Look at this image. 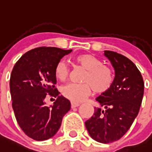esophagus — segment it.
Here are the masks:
<instances>
[{"mask_svg":"<svg viewBox=\"0 0 152 152\" xmlns=\"http://www.w3.org/2000/svg\"><path fill=\"white\" fill-rule=\"evenodd\" d=\"M79 103H76V102H71V108H76V107L79 106Z\"/></svg>","mask_w":152,"mask_h":152,"instance_id":"34e87169","label":"esophagus"}]
</instances>
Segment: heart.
<instances>
[{"label":"heart","instance_id":"obj_1","mask_svg":"<svg viewBox=\"0 0 152 152\" xmlns=\"http://www.w3.org/2000/svg\"><path fill=\"white\" fill-rule=\"evenodd\" d=\"M75 63L85 68L86 73L83 77L85 83H68L62 87V94L73 102H81L91 94L94 89L96 93L102 94L112 86L114 76L113 70L108 66L91 54H82L76 56ZM55 75L60 81H64L69 75L67 64L61 60L55 67Z\"/></svg>","mask_w":152,"mask_h":152}]
</instances>
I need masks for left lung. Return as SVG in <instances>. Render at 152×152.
<instances>
[{
	"mask_svg": "<svg viewBox=\"0 0 152 152\" xmlns=\"http://www.w3.org/2000/svg\"><path fill=\"white\" fill-rule=\"evenodd\" d=\"M104 54L115 70L113 83L96 98L103 109L94 108V113L85 124L94 140L109 143L120 140L132 126L140 111L144 83L131 60L111 50Z\"/></svg>",
	"mask_w": 152,
	"mask_h": 152,
	"instance_id": "1",
	"label": "left lung"
}]
</instances>
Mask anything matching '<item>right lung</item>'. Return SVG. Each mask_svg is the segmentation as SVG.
I'll list each match as a JSON object with an SVG mask.
<instances>
[{"mask_svg":"<svg viewBox=\"0 0 152 152\" xmlns=\"http://www.w3.org/2000/svg\"><path fill=\"white\" fill-rule=\"evenodd\" d=\"M72 50L41 47L26 52L17 61L10 77L12 109L23 132L35 140H46L59 129L62 120L70 109V102L55 88V67ZM56 97L50 107L44 100Z\"/></svg>","mask_w":152,"mask_h":152,"instance_id":"obj_1","label":"right lung"}]
</instances>
